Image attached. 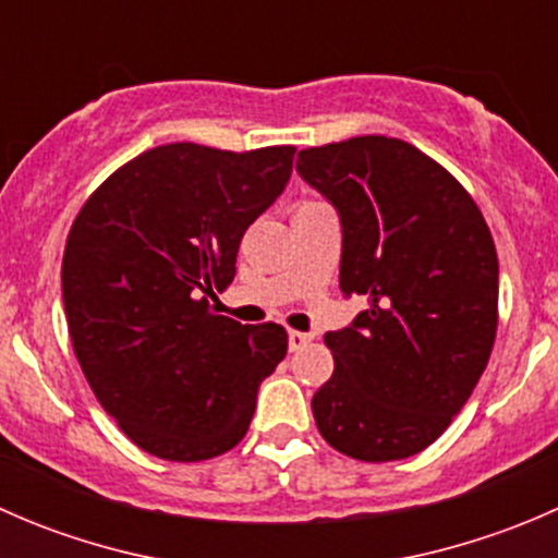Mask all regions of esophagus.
Instances as JSON below:
<instances>
[{"mask_svg": "<svg viewBox=\"0 0 558 558\" xmlns=\"http://www.w3.org/2000/svg\"><path fill=\"white\" fill-rule=\"evenodd\" d=\"M313 340V335H307V331H289V351H300V348H305L307 342Z\"/></svg>", "mask_w": 558, "mask_h": 558, "instance_id": "obj_1", "label": "esophagus"}]
</instances>
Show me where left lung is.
Segmentation results:
<instances>
[{"label":"left lung","mask_w":558,"mask_h":558,"mask_svg":"<svg viewBox=\"0 0 558 558\" xmlns=\"http://www.w3.org/2000/svg\"><path fill=\"white\" fill-rule=\"evenodd\" d=\"M296 159L340 213L342 294L369 302L326 331L335 373L313 397L315 424L351 459H408L448 429L492 356V232L464 185L404 140L367 134Z\"/></svg>","instance_id":"left-lung-1"}]
</instances>
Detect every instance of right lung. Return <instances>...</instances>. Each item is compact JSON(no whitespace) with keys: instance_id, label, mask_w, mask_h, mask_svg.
I'll return each mask as SVG.
<instances>
[{"instance_id":"1","label":"right lung","mask_w":558,"mask_h":558,"mask_svg":"<svg viewBox=\"0 0 558 558\" xmlns=\"http://www.w3.org/2000/svg\"><path fill=\"white\" fill-rule=\"evenodd\" d=\"M294 150L159 145L118 167L72 223L61 262L72 348L94 397L145 453L232 451L258 384L289 351L283 326H243L207 296L234 280L240 240L286 189Z\"/></svg>"}]
</instances>
